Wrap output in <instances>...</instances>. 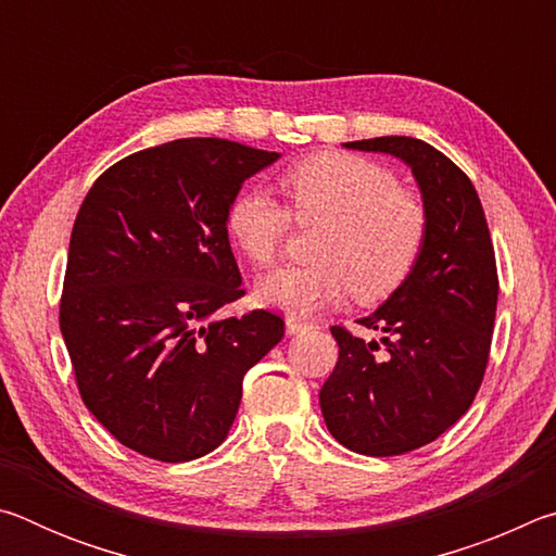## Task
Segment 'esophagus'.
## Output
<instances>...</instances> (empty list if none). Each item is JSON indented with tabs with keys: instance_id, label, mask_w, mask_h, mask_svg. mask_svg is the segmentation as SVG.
<instances>
[{
	"instance_id": "obj_1",
	"label": "esophagus",
	"mask_w": 556,
	"mask_h": 556,
	"mask_svg": "<svg viewBox=\"0 0 556 556\" xmlns=\"http://www.w3.org/2000/svg\"><path fill=\"white\" fill-rule=\"evenodd\" d=\"M306 328H312V324L299 321V318H287V333L289 336H296L301 331H306Z\"/></svg>"
}]
</instances>
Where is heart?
Returning <instances> with one entry per match:
<instances>
[{
  "instance_id": "1",
  "label": "heart",
  "mask_w": 556,
  "mask_h": 556,
  "mask_svg": "<svg viewBox=\"0 0 556 556\" xmlns=\"http://www.w3.org/2000/svg\"><path fill=\"white\" fill-rule=\"evenodd\" d=\"M289 213L269 193L248 188L228 208L232 242L257 267L275 265L296 223H321L314 265L287 267L257 285V301L291 318L341 301H378L409 277L427 235V213L388 168L353 154L308 156L281 176Z\"/></svg>"
}]
</instances>
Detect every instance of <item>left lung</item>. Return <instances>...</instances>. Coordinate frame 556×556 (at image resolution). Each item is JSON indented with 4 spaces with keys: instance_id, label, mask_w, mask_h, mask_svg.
Segmentation results:
<instances>
[{
    "instance_id": "8db88e82",
    "label": "left lung",
    "mask_w": 556,
    "mask_h": 556,
    "mask_svg": "<svg viewBox=\"0 0 556 556\" xmlns=\"http://www.w3.org/2000/svg\"><path fill=\"white\" fill-rule=\"evenodd\" d=\"M343 147L390 154L412 168L427 235L409 277L357 318L380 341L331 328L341 351L318 402L345 448L400 456L454 427L481 388L497 306L495 252L473 184L439 149L414 137Z\"/></svg>"
}]
</instances>
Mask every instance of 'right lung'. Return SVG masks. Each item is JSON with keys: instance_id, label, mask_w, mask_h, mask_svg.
<instances>
[{"instance_id": "add662e5", "label": "right lung", "mask_w": 556, "mask_h": 556, "mask_svg": "<svg viewBox=\"0 0 556 556\" xmlns=\"http://www.w3.org/2000/svg\"><path fill=\"white\" fill-rule=\"evenodd\" d=\"M277 152L174 139L102 174L75 218L61 333L86 407L119 444L184 464L220 446L242 378L281 336L271 312L213 318L240 299L228 208Z\"/></svg>"}]
</instances>
